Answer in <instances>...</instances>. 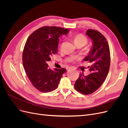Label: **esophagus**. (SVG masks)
<instances>
[{
    "label": "esophagus",
    "instance_id": "1",
    "mask_svg": "<svg viewBox=\"0 0 128 128\" xmlns=\"http://www.w3.org/2000/svg\"><path fill=\"white\" fill-rule=\"evenodd\" d=\"M75 69V68L74 67H70L69 68V70H70V69Z\"/></svg>",
    "mask_w": 128,
    "mask_h": 128
}]
</instances>
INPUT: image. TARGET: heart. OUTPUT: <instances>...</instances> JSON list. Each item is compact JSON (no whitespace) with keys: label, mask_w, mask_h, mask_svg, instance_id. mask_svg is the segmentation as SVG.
I'll list each match as a JSON object with an SVG mask.
<instances>
[{"label":"heart","mask_w":128,"mask_h":128,"mask_svg":"<svg viewBox=\"0 0 128 128\" xmlns=\"http://www.w3.org/2000/svg\"><path fill=\"white\" fill-rule=\"evenodd\" d=\"M74 41L75 44L77 43V42H82V43H83L85 45L87 42V39L83 34H77L74 37Z\"/></svg>","instance_id":"heart-1"}]
</instances>
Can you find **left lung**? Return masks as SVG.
Segmentation results:
<instances>
[{"instance_id":"left-lung-1","label":"left lung","mask_w":128,"mask_h":128,"mask_svg":"<svg viewBox=\"0 0 128 128\" xmlns=\"http://www.w3.org/2000/svg\"><path fill=\"white\" fill-rule=\"evenodd\" d=\"M86 34L92 42L88 55L84 59L91 64L88 67L90 74L88 76L80 74L74 86L81 94H90L100 88L106 78L110 67V50L105 37L98 31L89 29Z\"/></svg>"}]
</instances>
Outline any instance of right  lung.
Masks as SVG:
<instances>
[{
    "instance_id": "obj_1",
    "label": "right lung",
    "mask_w": 128,
    "mask_h": 128,
    "mask_svg": "<svg viewBox=\"0 0 128 128\" xmlns=\"http://www.w3.org/2000/svg\"><path fill=\"white\" fill-rule=\"evenodd\" d=\"M68 29L44 26L36 30L27 40L22 54L23 65L32 86L42 92H49L58 88L66 71L64 68H48V61L58 52L59 38L69 33Z\"/></svg>"
}]
</instances>
